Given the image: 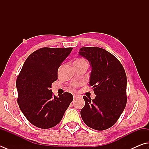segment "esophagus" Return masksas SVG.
<instances>
[{"label": "esophagus", "instance_id": "obj_1", "mask_svg": "<svg viewBox=\"0 0 149 149\" xmlns=\"http://www.w3.org/2000/svg\"><path fill=\"white\" fill-rule=\"evenodd\" d=\"M77 97V95H73V97H74V98H76Z\"/></svg>", "mask_w": 149, "mask_h": 149}]
</instances>
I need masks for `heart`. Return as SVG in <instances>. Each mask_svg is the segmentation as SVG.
<instances>
[{"label": "heart", "mask_w": 149, "mask_h": 149, "mask_svg": "<svg viewBox=\"0 0 149 149\" xmlns=\"http://www.w3.org/2000/svg\"><path fill=\"white\" fill-rule=\"evenodd\" d=\"M74 65H76V66H83V65H86L88 66L89 65V63L88 61H87L86 59L84 58H77L76 60L74 61ZM79 86V84H77V83H74L72 84V89H75L77 88V87Z\"/></svg>", "instance_id": "b5f03b06"}]
</instances>
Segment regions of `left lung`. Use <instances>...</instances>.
Returning <instances> with one entry per match:
<instances>
[{"label":"left lung","instance_id":"left-lung-1","mask_svg":"<svg viewBox=\"0 0 149 149\" xmlns=\"http://www.w3.org/2000/svg\"><path fill=\"white\" fill-rule=\"evenodd\" d=\"M79 54L92 67L89 86L95 99L84 96L85 106L80 114L85 124L94 130H104L116 124L127 104V75L116 56L99 47H82Z\"/></svg>","mask_w":149,"mask_h":149}]
</instances>
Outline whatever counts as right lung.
<instances>
[{"label":"right lung","mask_w":149,"mask_h":149,"mask_svg":"<svg viewBox=\"0 0 149 149\" xmlns=\"http://www.w3.org/2000/svg\"><path fill=\"white\" fill-rule=\"evenodd\" d=\"M72 49L43 47L36 50L24 61L17 78L19 106L36 127L48 129L57 125L73 100L70 93L57 97L50 89L58 79V68Z\"/></svg>","instance_id":"add662e5"}]
</instances>
